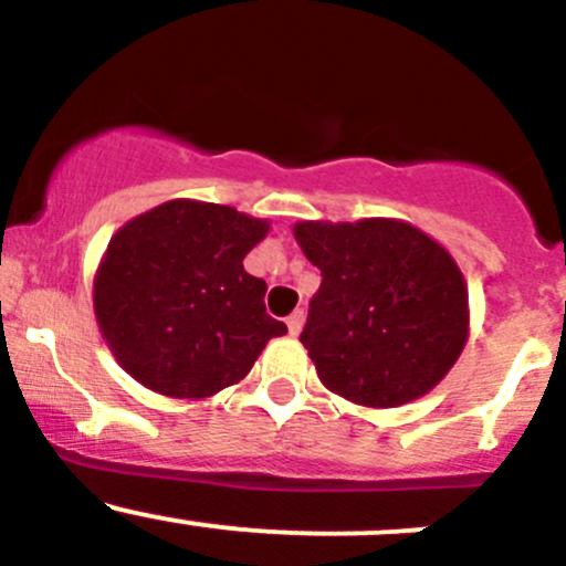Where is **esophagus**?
Returning a JSON list of instances; mask_svg holds the SVG:
<instances>
[{
    "label": "esophagus",
    "mask_w": 566,
    "mask_h": 566,
    "mask_svg": "<svg viewBox=\"0 0 566 566\" xmlns=\"http://www.w3.org/2000/svg\"><path fill=\"white\" fill-rule=\"evenodd\" d=\"M287 328H290V334L298 336V334H301V328H304V312L295 310L293 315L287 317Z\"/></svg>",
    "instance_id": "obj_1"
}]
</instances>
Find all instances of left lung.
<instances>
[{"instance_id": "8db88e82", "label": "left lung", "mask_w": 566, "mask_h": 566, "mask_svg": "<svg viewBox=\"0 0 566 566\" xmlns=\"http://www.w3.org/2000/svg\"><path fill=\"white\" fill-rule=\"evenodd\" d=\"M293 235L323 273L301 334L319 384L364 408L436 389L471 334L468 284L447 247L402 219L298 221Z\"/></svg>"}]
</instances>
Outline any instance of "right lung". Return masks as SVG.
Masks as SVG:
<instances>
[{
    "mask_svg": "<svg viewBox=\"0 0 566 566\" xmlns=\"http://www.w3.org/2000/svg\"><path fill=\"white\" fill-rule=\"evenodd\" d=\"M268 232V219L199 199H169L114 232L93 279V310L136 384L175 399L213 397L287 334L262 304L268 284L243 271Z\"/></svg>",
    "mask_w": 566,
    "mask_h": 566,
    "instance_id": "1",
    "label": "right lung"
}]
</instances>
